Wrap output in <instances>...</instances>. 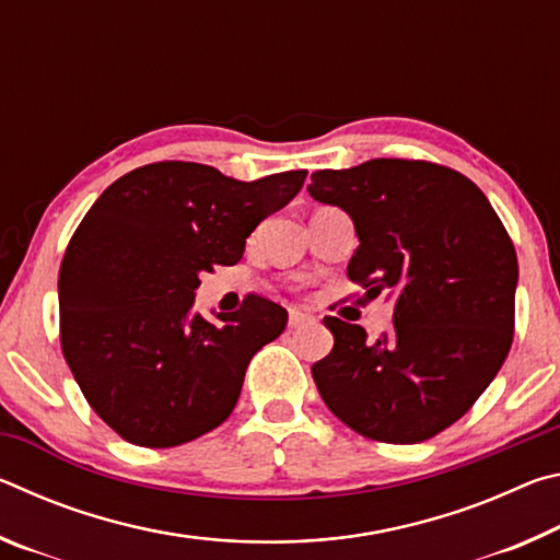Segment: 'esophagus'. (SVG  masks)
<instances>
[{"label": "esophagus", "instance_id": "34e87169", "mask_svg": "<svg viewBox=\"0 0 560 560\" xmlns=\"http://www.w3.org/2000/svg\"><path fill=\"white\" fill-rule=\"evenodd\" d=\"M314 316L306 314V311H299V308H291L289 311V326L291 328H299V326H306V324H314Z\"/></svg>", "mask_w": 560, "mask_h": 560}]
</instances>
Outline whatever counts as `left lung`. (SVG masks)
<instances>
[{
  "label": "left lung",
  "instance_id": "left-lung-1",
  "mask_svg": "<svg viewBox=\"0 0 560 560\" xmlns=\"http://www.w3.org/2000/svg\"><path fill=\"white\" fill-rule=\"evenodd\" d=\"M308 192L355 224L348 279L397 299L393 330L375 343L324 318L334 350L311 368L320 397L368 440L434 438L477 402L511 350L518 261L509 232L469 177L428 160L318 170Z\"/></svg>",
  "mask_w": 560,
  "mask_h": 560
}]
</instances>
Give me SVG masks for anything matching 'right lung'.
<instances>
[{
    "label": "right lung",
    "mask_w": 560,
    "mask_h": 560,
    "mask_svg": "<svg viewBox=\"0 0 560 560\" xmlns=\"http://www.w3.org/2000/svg\"><path fill=\"white\" fill-rule=\"evenodd\" d=\"M306 170L254 183L183 160L118 177L75 226L59 271L61 350L83 397L138 447L202 438L232 415L259 348L287 328L279 303L189 314L200 273L242 259L246 236L299 195Z\"/></svg>",
    "instance_id": "add662e5"
}]
</instances>
